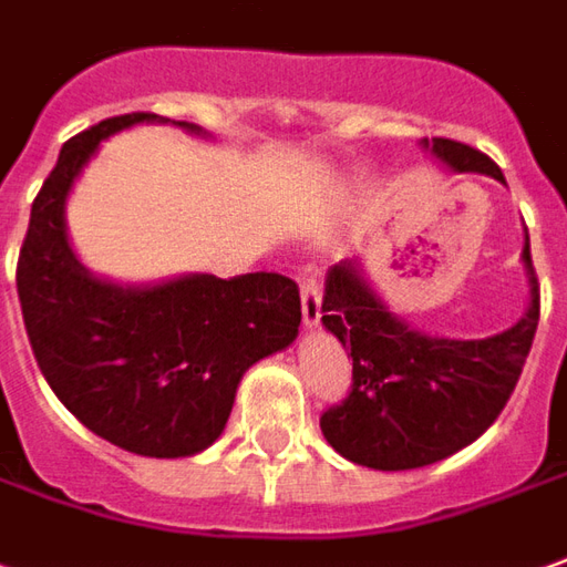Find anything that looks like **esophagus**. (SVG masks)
Returning <instances> with one entry per match:
<instances>
[{
    "instance_id": "obj_1",
    "label": "esophagus",
    "mask_w": 567,
    "mask_h": 567,
    "mask_svg": "<svg viewBox=\"0 0 567 567\" xmlns=\"http://www.w3.org/2000/svg\"><path fill=\"white\" fill-rule=\"evenodd\" d=\"M320 323V287L315 277H302V327L315 329Z\"/></svg>"
}]
</instances>
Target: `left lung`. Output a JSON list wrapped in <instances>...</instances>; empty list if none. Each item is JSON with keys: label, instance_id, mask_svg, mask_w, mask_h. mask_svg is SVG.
<instances>
[{"label": "left lung", "instance_id": "1", "mask_svg": "<svg viewBox=\"0 0 567 567\" xmlns=\"http://www.w3.org/2000/svg\"><path fill=\"white\" fill-rule=\"evenodd\" d=\"M452 174H485L504 183L488 155L455 140H421ZM522 262L528 308L504 332L485 339H443L393 315L372 290L357 259L332 265L323 296V327L354 360V384L339 405L320 415V431L341 457L372 470L436 464L480 440L501 409L532 351L540 287L525 231Z\"/></svg>", "mask_w": 567, "mask_h": 567}]
</instances>
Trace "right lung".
<instances>
[{
  "mask_svg": "<svg viewBox=\"0 0 567 567\" xmlns=\"http://www.w3.org/2000/svg\"><path fill=\"white\" fill-rule=\"evenodd\" d=\"M140 122L171 118L115 115L63 143L30 210L18 296L35 363L87 431L134 455L186 457L226 431L244 372L296 341L302 302L290 277L271 271L124 287L79 262L66 198L100 140ZM174 124L207 136L198 124Z\"/></svg>",
  "mask_w": 567,
  "mask_h": 567,
  "instance_id": "add662e5",
  "label": "right lung"
}]
</instances>
